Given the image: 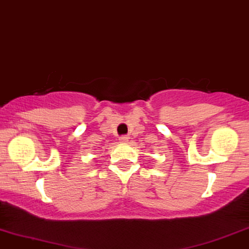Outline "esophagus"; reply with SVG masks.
Masks as SVG:
<instances>
[{"label": "esophagus", "instance_id": "34e87169", "mask_svg": "<svg viewBox=\"0 0 249 249\" xmlns=\"http://www.w3.org/2000/svg\"><path fill=\"white\" fill-rule=\"evenodd\" d=\"M119 141H121L122 143H126L128 141V137H126V135H122V137H119Z\"/></svg>", "mask_w": 249, "mask_h": 249}]
</instances>
